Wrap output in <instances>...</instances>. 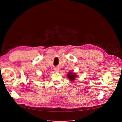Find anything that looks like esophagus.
<instances>
[{"label": "esophagus", "mask_w": 122, "mask_h": 122, "mask_svg": "<svg viewBox=\"0 0 122 122\" xmlns=\"http://www.w3.org/2000/svg\"><path fill=\"white\" fill-rule=\"evenodd\" d=\"M54 70H55V71H56V72H58V70H59V69H58V68H57V67H55V68H54Z\"/></svg>", "instance_id": "1"}]
</instances>
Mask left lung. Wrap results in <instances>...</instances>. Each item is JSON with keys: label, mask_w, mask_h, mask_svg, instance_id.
I'll return each mask as SVG.
<instances>
[{"label": "left lung", "mask_w": 122, "mask_h": 122, "mask_svg": "<svg viewBox=\"0 0 122 122\" xmlns=\"http://www.w3.org/2000/svg\"><path fill=\"white\" fill-rule=\"evenodd\" d=\"M67 77L71 81H73L76 78V75L75 73H73V72H69V73L67 74Z\"/></svg>", "instance_id": "1"}]
</instances>
